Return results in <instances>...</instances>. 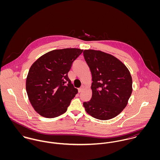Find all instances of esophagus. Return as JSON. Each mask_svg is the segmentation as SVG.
Returning <instances> with one entry per match:
<instances>
[{
    "label": "esophagus",
    "instance_id": "34e87169",
    "mask_svg": "<svg viewBox=\"0 0 160 160\" xmlns=\"http://www.w3.org/2000/svg\"><path fill=\"white\" fill-rule=\"evenodd\" d=\"M85 88V86L84 85H82L79 89V92H81L83 90H84V89Z\"/></svg>",
    "mask_w": 160,
    "mask_h": 160
}]
</instances>
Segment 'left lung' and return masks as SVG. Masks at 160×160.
I'll list each match as a JSON object with an SVG mask.
<instances>
[{"label":"left lung","instance_id":"left-lung-1","mask_svg":"<svg viewBox=\"0 0 160 160\" xmlns=\"http://www.w3.org/2000/svg\"><path fill=\"white\" fill-rule=\"evenodd\" d=\"M84 57L92 76L91 99L85 110L100 120L116 117L127 106L132 92V79L126 65L113 55L100 50H84Z\"/></svg>","mask_w":160,"mask_h":160}]
</instances>
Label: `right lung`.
Returning a JSON list of instances; mask_svg holds the SVG:
<instances>
[{"label": "right lung", "instance_id": "1", "mask_svg": "<svg viewBox=\"0 0 160 160\" xmlns=\"http://www.w3.org/2000/svg\"><path fill=\"white\" fill-rule=\"evenodd\" d=\"M83 50L67 48L50 51L33 63L29 70L26 89L34 110L53 118L67 110L78 93L68 76L72 62Z\"/></svg>", "mask_w": 160, "mask_h": 160}]
</instances>
